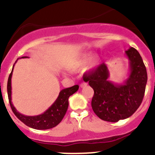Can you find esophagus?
I'll return each instance as SVG.
<instances>
[{
  "instance_id": "34e87169",
  "label": "esophagus",
  "mask_w": 155,
  "mask_h": 155,
  "mask_svg": "<svg viewBox=\"0 0 155 155\" xmlns=\"http://www.w3.org/2000/svg\"><path fill=\"white\" fill-rule=\"evenodd\" d=\"M87 85V84L85 83V82H83V83L81 84L80 87H81V88H83V87H86Z\"/></svg>"
}]
</instances>
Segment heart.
Returning a JSON list of instances; mask_svg holds the SVG:
<instances>
[{
  "label": "heart",
  "instance_id": "1",
  "mask_svg": "<svg viewBox=\"0 0 155 155\" xmlns=\"http://www.w3.org/2000/svg\"><path fill=\"white\" fill-rule=\"evenodd\" d=\"M91 56H92V53L91 52H86L81 54L76 57L74 59L73 62H72V67L74 69H80L84 67L88 61H90L88 63L87 69L88 70H93V69L96 68L97 66L100 64V58L97 56H94L91 60Z\"/></svg>",
  "mask_w": 155,
  "mask_h": 155
}]
</instances>
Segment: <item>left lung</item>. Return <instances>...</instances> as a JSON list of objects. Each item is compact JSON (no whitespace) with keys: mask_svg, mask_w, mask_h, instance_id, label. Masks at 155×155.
Returning a JSON list of instances; mask_svg holds the SVG:
<instances>
[{"mask_svg":"<svg viewBox=\"0 0 155 155\" xmlns=\"http://www.w3.org/2000/svg\"><path fill=\"white\" fill-rule=\"evenodd\" d=\"M126 55L129 61V74L123 83L108 80L110 71L104 62L95 71L83 76L94 91L93 110L104 121L116 123L130 117L142 102L148 80L146 68L135 48L130 47Z\"/></svg>","mask_w":155,"mask_h":155,"instance_id":"1","label":"left lung"}]
</instances>
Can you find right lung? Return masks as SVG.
<instances>
[{"instance_id": "add662e5", "label": "right lung", "mask_w": 155, "mask_h": 155, "mask_svg": "<svg viewBox=\"0 0 155 155\" xmlns=\"http://www.w3.org/2000/svg\"><path fill=\"white\" fill-rule=\"evenodd\" d=\"M26 58V56L22 57V58ZM14 67H13L12 71H11L8 78L7 94H8L9 103H10V107L12 109L15 116L27 126L32 128V129H39V130L51 129V128L59 124L64 118L66 112H67L68 107L69 97L78 91L79 88L78 85H74V86L71 87L64 88V89L61 90L55 101L51 104V107H48V110H45L42 114L37 115V116H26V115L22 114L20 112L17 111L12 103L11 78H12Z\"/></svg>"}]
</instances>
